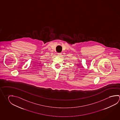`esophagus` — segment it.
<instances>
[{
    "label": "esophagus",
    "mask_w": 120,
    "mask_h": 120,
    "mask_svg": "<svg viewBox=\"0 0 120 120\" xmlns=\"http://www.w3.org/2000/svg\"><path fill=\"white\" fill-rule=\"evenodd\" d=\"M57 55H58L60 57V56H61V53H58Z\"/></svg>",
    "instance_id": "obj_1"
}]
</instances>
